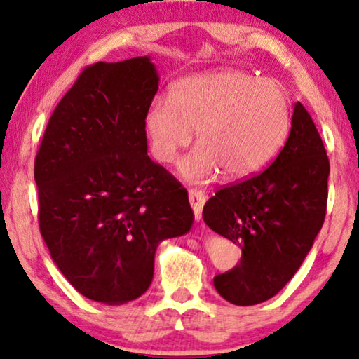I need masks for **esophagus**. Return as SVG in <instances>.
Returning a JSON list of instances; mask_svg holds the SVG:
<instances>
[{
    "label": "esophagus",
    "mask_w": 359,
    "mask_h": 359,
    "mask_svg": "<svg viewBox=\"0 0 359 359\" xmlns=\"http://www.w3.org/2000/svg\"><path fill=\"white\" fill-rule=\"evenodd\" d=\"M189 201H190L191 210H194V213H195V219H200L201 218V210H203V205L206 201L205 194L201 190L190 189L189 190Z\"/></svg>",
    "instance_id": "obj_1"
}]
</instances>
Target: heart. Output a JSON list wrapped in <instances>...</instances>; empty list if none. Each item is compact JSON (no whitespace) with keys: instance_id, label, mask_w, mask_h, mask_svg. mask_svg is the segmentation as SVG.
<instances>
[{"instance_id":"obj_1","label":"heart","mask_w":359,"mask_h":359,"mask_svg":"<svg viewBox=\"0 0 359 359\" xmlns=\"http://www.w3.org/2000/svg\"><path fill=\"white\" fill-rule=\"evenodd\" d=\"M143 127L161 164L172 163L196 133L198 148L177 165L184 179L206 182L223 172L226 180H245L262 172L285 144L290 100L275 81L221 68L175 81L169 102L156 99L148 105Z\"/></svg>"}]
</instances>
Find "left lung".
<instances>
[{
    "label": "left lung",
    "instance_id": "left-lung-1",
    "mask_svg": "<svg viewBox=\"0 0 359 359\" xmlns=\"http://www.w3.org/2000/svg\"><path fill=\"white\" fill-rule=\"evenodd\" d=\"M329 174L319 131L296 102L290 136L269 169L218 190L203 208L205 223L242 249L239 264L213 280L226 301L259 304L294 276L324 224Z\"/></svg>",
    "mask_w": 359,
    "mask_h": 359
}]
</instances>
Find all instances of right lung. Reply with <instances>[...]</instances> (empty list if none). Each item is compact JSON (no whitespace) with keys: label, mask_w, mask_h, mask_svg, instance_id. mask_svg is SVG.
Instances as JSON below:
<instances>
[{"label":"right lung","mask_w":359,"mask_h":359,"mask_svg":"<svg viewBox=\"0 0 359 359\" xmlns=\"http://www.w3.org/2000/svg\"><path fill=\"white\" fill-rule=\"evenodd\" d=\"M158 88L149 57L90 65L35 156L40 234L74 290L102 304L143 294L158 245L194 223L187 190L148 156L143 120Z\"/></svg>","instance_id":"add662e5"}]
</instances>
